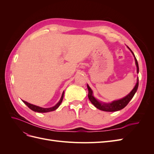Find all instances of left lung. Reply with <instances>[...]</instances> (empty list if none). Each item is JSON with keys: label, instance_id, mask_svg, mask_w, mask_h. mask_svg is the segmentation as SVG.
Instances as JSON below:
<instances>
[{"label": "left lung", "instance_id": "1", "mask_svg": "<svg viewBox=\"0 0 154 154\" xmlns=\"http://www.w3.org/2000/svg\"><path fill=\"white\" fill-rule=\"evenodd\" d=\"M128 48L130 50L132 53L133 54L134 57V59L135 61H136V65L137 67V72H139V66H138V63L137 61V59L135 57V55L134 54V53L132 51V50L130 49L128 47ZM138 85H139V78H137V83L136 85H135L134 88L132 89V91L130 92L128 95L126 96L125 97H124L123 98L119 100H116V101H114L112 102V103H102V102H100L99 101H97L95 97L93 96V92L91 88H90V87L87 85V88L88 90V97L89 100L91 101V103L94 105L97 109H98L101 110L103 111H106V112H115V111H118L119 110H122L123 108L127 106L128 105V103H129V101L132 99V97H134L135 93L136 92L137 88H138Z\"/></svg>", "mask_w": 154, "mask_h": 154}]
</instances>
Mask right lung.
<instances>
[{
    "mask_svg": "<svg viewBox=\"0 0 154 154\" xmlns=\"http://www.w3.org/2000/svg\"><path fill=\"white\" fill-rule=\"evenodd\" d=\"M63 94H64V92H63L61 98H60V101H58V103L57 105H55L54 106L50 107V108H42V107H40V106H36V105H32V104L27 103V101H23L22 100V101L24 102V103L27 106H28L30 109H31L32 110H33L35 112H42V113L48 112H51V111L55 110L56 109H57L58 108V106L60 105V104H61V103L62 102L63 97Z\"/></svg>",
    "mask_w": 154,
    "mask_h": 154,
    "instance_id": "obj_1",
    "label": "right lung"
}]
</instances>
